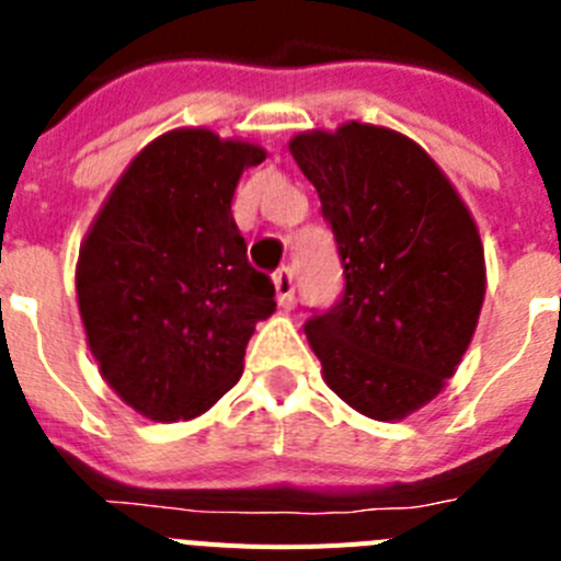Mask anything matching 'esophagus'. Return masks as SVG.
Wrapping results in <instances>:
<instances>
[{
	"label": "esophagus",
	"mask_w": 561,
	"mask_h": 561,
	"mask_svg": "<svg viewBox=\"0 0 561 561\" xmlns=\"http://www.w3.org/2000/svg\"><path fill=\"white\" fill-rule=\"evenodd\" d=\"M275 291H277V306L289 311L295 306V272L289 266L275 272Z\"/></svg>",
	"instance_id": "34e87169"
}]
</instances>
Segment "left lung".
Masks as SVG:
<instances>
[{
    "label": "left lung",
    "instance_id": "left-lung-1",
    "mask_svg": "<svg viewBox=\"0 0 561 561\" xmlns=\"http://www.w3.org/2000/svg\"><path fill=\"white\" fill-rule=\"evenodd\" d=\"M289 151L345 270L340 304L306 323L325 385L368 419H408L444 390L478 329V225L433 157L393 128L348 121L295 134Z\"/></svg>",
    "mask_w": 561,
    "mask_h": 561
}]
</instances>
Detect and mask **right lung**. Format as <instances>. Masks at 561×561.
<instances>
[{
  "instance_id": "1",
  "label": "right lung",
  "mask_w": 561,
  "mask_h": 561,
  "mask_svg": "<svg viewBox=\"0 0 561 561\" xmlns=\"http://www.w3.org/2000/svg\"><path fill=\"white\" fill-rule=\"evenodd\" d=\"M266 151L210 128H173L114 182L83 238L78 311L108 388L151 421H191L241 379L275 286L232 219L241 173Z\"/></svg>"
}]
</instances>
